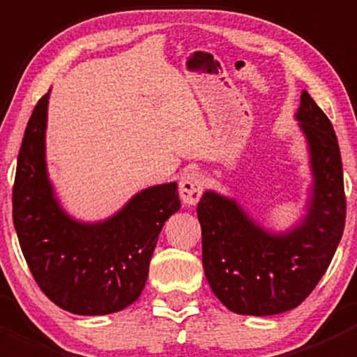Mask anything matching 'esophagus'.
Returning a JSON list of instances; mask_svg holds the SVG:
<instances>
[{
    "label": "esophagus",
    "instance_id": "obj_1",
    "mask_svg": "<svg viewBox=\"0 0 357 357\" xmlns=\"http://www.w3.org/2000/svg\"><path fill=\"white\" fill-rule=\"evenodd\" d=\"M204 192V178L199 171H185L179 178V197L185 205H195Z\"/></svg>",
    "mask_w": 357,
    "mask_h": 357
}]
</instances>
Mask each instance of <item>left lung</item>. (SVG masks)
I'll return each mask as SVG.
<instances>
[{"instance_id":"obj_1","label":"left lung","mask_w":357,"mask_h":357,"mask_svg":"<svg viewBox=\"0 0 357 357\" xmlns=\"http://www.w3.org/2000/svg\"><path fill=\"white\" fill-rule=\"evenodd\" d=\"M295 119L307 142L312 186L307 212L294 228L268 231L238 202L215 192H205L197 207L205 278L236 314L271 316L297 307L326 273L344 233V174L332 122L307 91Z\"/></svg>"}]
</instances>
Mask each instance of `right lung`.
<instances>
[{"mask_svg": "<svg viewBox=\"0 0 357 357\" xmlns=\"http://www.w3.org/2000/svg\"><path fill=\"white\" fill-rule=\"evenodd\" d=\"M46 93L32 110L17 160L13 225L39 289L81 316L122 311L142 295L164 222L179 211L178 185L136 193L105 221L72 219L56 200L45 158Z\"/></svg>", "mask_w": 357, "mask_h": 357, "instance_id": "obj_1", "label": "right lung"}]
</instances>
